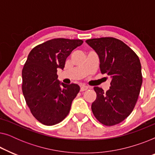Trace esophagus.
Masks as SVG:
<instances>
[{
  "instance_id": "1",
  "label": "esophagus",
  "mask_w": 155,
  "mask_h": 155,
  "mask_svg": "<svg viewBox=\"0 0 155 155\" xmlns=\"http://www.w3.org/2000/svg\"><path fill=\"white\" fill-rule=\"evenodd\" d=\"M88 89V87L87 86H85V85H82L80 87V91L81 92H84V91L87 90Z\"/></svg>"
}]
</instances>
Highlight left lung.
<instances>
[{
    "mask_svg": "<svg viewBox=\"0 0 155 155\" xmlns=\"http://www.w3.org/2000/svg\"><path fill=\"white\" fill-rule=\"evenodd\" d=\"M86 42L98 54L101 73L111 78L106 92L94 87L97 98L92 104V113L101 124L114 126L130 115L138 99L143 82L140 61L128 46L116 38H96Z\"/></svg>",
    "mask_w": 155,
    "mask_h": 155,
    "instance_id": "8db88e82",
    "label": "left lung"
}]
</instances>
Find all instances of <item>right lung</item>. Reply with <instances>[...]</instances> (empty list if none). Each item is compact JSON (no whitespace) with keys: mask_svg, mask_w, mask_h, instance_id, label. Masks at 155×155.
I'll list each match as a JSON object with an SVG mask.
<instances>
[{"mask_svg":"<svg viewBox=\"0 0 155 155\" xmlns=\"http://www.w3.org/2000/svg\"><path fill=\"white\" fill-rule=\"evenodd\" d=\"M82 43L81 39L57 38L29 52L22 68V90L31 114L42 124L54 126L69 114L80 86L59 82L57 69H63L67 57Z\"/></svg>","mask_w":155,"mask_h":155,"instance_id":"add662e5","label":"right lung"}]
</instances>
